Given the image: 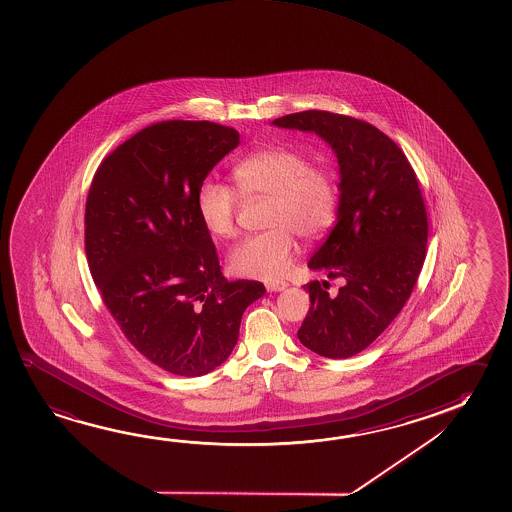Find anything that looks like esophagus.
<instances>
[{"label": "esophagus", "mask_w": 512, "mask_h": 512, "mask_svg": "<svg viewBox=\"0 0 512 512\" xmlns=\"http://www.w3.org/2000/svg\"><path fill=\"white\" fill-rule=\"evenodd\" d=\"M287 285L289 284H285V282H268L266 289H268L269 293H280V291L287 289Z\"/></svg>", "instance_id": "esophagus-1"}]
</instances>
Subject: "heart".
Wrapping results in <instances>:
<instances>
[{
  "instance_id": "b5f03b06",
  "label": "heart",
  "mask_w": 512,
  "mask_h": 512,
  "mask_svg": "<svg viewBox=\"0 0 512 512\" xmlns=\"http://www.w3.org/2000/svg\"><path fill=\"white\" fill-rule=\"evenodd\" d=\"M235 185L244 198H269L266 227L230 252L235 275L262 280L284 277L293 262L296 239H316L336 218L337 185L332 171L310 166L302 151L284 146L253 151L234 166ZM196 207L210 234L230 239L237 234L239 196L232 187L205 180Z\"/></svg>"
}]
</instances>
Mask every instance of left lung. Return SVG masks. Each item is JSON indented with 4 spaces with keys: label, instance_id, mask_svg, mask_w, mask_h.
I'll return each instance as SVG.
<instances>
[{
    "label": "left lung",
    "instance_id": "left-lung-1",
    "mask_svg": "<svg viewBox=\"0 0 512 512\" xmlns=\"http://www.w3.org/2000/svg\"><path fill=\"white\" fill-rule=\"evenodd\" d=\"M273 125L319 135L336 153V225L309 268L344 285L336 296L328 282L303 285L310 309L298 339L321 357L348 359L391 325L423 268L428 221L418 178L396 143L361 119L305 110Z\"/></svg>",
    "mask_w": 512,
    "mask_h": 512
}]
</instances>
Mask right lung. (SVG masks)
I'll list each match as a JSON object with an SVG mask.
<instances>
[{"label":"right lung","instance_id":"add662e5","mask_svg":"<svg viewBox=\"0 0 512 512\" xmlns=\"http://www.w3.org/2000/svg\"><path fill=\"white\" fill-rule=\"evenodd\" d=\"M239 146L210 121H160L118 146L96 171L85 205V252L105 307L148 361L202 377L227 361L255 280L228 282L196 194Z\"/></svg>","mask_w":512,"mask_h":512}]
</instances>
